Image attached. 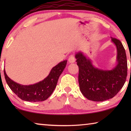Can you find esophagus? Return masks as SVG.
Returning <instances> with one entry per match:
<instances>
[{
  "label": "esophagus",
  "instance_id": "34e87169",
  "mask_svg": "<svg viewBox=\"0 0 131 131\" xmlns=\"http://www.w3.org/2000/svg\"><path fill=\"white\" fill-rule=\"evenodd\" d=\"M68 61L69 63H74L75 62V58L73 55H70L69 57Z\"/></svg>",
  "mask_w": 131,
  "mask_h": 131
}]
</instances>
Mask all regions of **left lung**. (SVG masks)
<instances>
[{
  "instance_id": "obj_1",
  "label": "left lung",
  "mask_w": 131,
  "mask_h": 131,
  "mask_svg": "<svg viewBox=\"0 0 131 131\" xmlns=\"http://www.w3.org/2000/svg\"><path fill=\"white\" fill-rule=\"evenodd\" d=\"M117 48V62L111 70L95 68L91 60L83 52L76 54L79 66V83L80 91L90 101L102 102L113 97L125 83L127 76V61L125 50L119 40L111 37Z\"/></svg>"
}]
</instances>
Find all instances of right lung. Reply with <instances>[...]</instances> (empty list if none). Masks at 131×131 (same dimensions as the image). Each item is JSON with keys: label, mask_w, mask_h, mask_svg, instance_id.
<instances>
[{"label": "right lung", "mask_w": 131, "mask_h": 131, "mask_svg": "<svg viewBox=\"0 0 131 131\" xmlns=\"http://www.w3.org/2000/svg\"><path fill=\"white\" fill-rule=\"evenodd\" d=\"M67 60L59 62L51 70L43 80L32 85H21L10 79L4 69L6 83L13 92L22 100L28 102L44 101L49 97L56 87L60 75L66 67Z\"/></svg>", "instance_id": "add662e5"}]
</instances>
